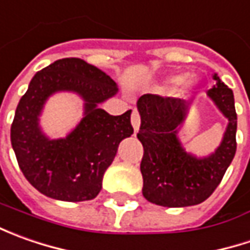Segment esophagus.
Listing matches in <instances>:
<instances>
[{"label": "esophagus", "instance_id": "esophagus-1", "mask_svg": "<svg viewBox=\"0 0 250 250\" xmlns=\"http://www.w3.org/2000/svg\"><path fill=\"white\" fill-rule=\"evenodd\" d=\"M130 122H132V126H133L135 132H138V130H139V126H140V117H139V112H138L136 110L132 111Z\"/></svg>", "mask_w": 250, "mask_h": 250}]
</instances>
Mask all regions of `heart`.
<instances>
[{
	"instance_id": "b5f03b06",
	"label": "heart",
	"mask_w": 250,
	"mask_h": 250,
	"mask_svg": "<svg viewBox=\"0 0 250 250\" xmlns=\"http://www.w3.org/2000/svg\"><path fill=\"white\" fill-rule=\"evenodd\" d=\"M178 84H179L178 91H184V93H185V91L189 90L190 87L195 86V81L190 79V78H187V79L184 81V76H172V78L168 79L166 87H174V86H178Z\"/></svg>"
}]
</instances>
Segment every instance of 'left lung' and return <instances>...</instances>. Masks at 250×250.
Masks as SVG:
<instances>
[{
    "instance_id": "left-lung-1",
    "label": "left lung",
    "mask_w": 250,
    "mask_h": 250,
    "mask_svg": "<svg viewBox=\"0 0 250 250\" xmlns=\"http://www.w3.org/2000/svg\"><path fill=\"white\" fill-rule=\"evenodd\" d=\"M216 86L207 90L217 108L228 120L223 140L214 153L196 157L178 139L190 101L157 94H143L136 105L140 115L138 139L143 145L140 172L143 196L164 207L195 206L205 202L229 167L236 151V111L232 90L213 75Z\"/></svg>"
}]
</instances>
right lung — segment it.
I'll use <instances>...</instances> for the list:
<instances>
[{
  "label": "right lung",
  "mask_w": 250,
  "mask_h": 250,
  "mask_svg": "<svg viewBox=\"0 0 250 250\" xmlns=\"http://www.w3.org/2000/svg\"><path fill=\"white\" fill-rule=\"evenodd\" d=\"M57 91L78 92L85 101L83 121L67 137L50 140L38 121L46 99ZM117 83L81 58H62L39 71L19 101L11 143L24 178L40 193L63 202L91 200L121 140L133 133L130 110L110 115L99 104L115 96Z\"/></svg>",
  "instance_id": "add662e5"
}]
</instances>
